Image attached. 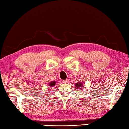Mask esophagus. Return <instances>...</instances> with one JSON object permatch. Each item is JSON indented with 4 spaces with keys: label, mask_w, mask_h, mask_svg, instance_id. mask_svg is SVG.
Here are the masks:
<instances>
[{
    "label": "esophagus",
    "mask_w": 129,
    "mask_h": 129,
    "mask_svg": "<svg viewBox=\"0 0 129 129\" xmlns=\"http://www.w3.org/2000/svg\"><path fill=\"white\" fill-rule=\"evenodd\" d=\"M69 80H63V83L64 84H67L68 82H69Z\"/></svg>",
    "instance_id": "34e87169"
}]
</instances>
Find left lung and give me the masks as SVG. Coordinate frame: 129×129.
<instances>
[{
	"label": "left lung",
	"mask_w": 129,
	"mask_h": 129,
	"mask_svg": "<svg viewBox=\"0 0 129 129\" xmlns=\"http://www.w3.org/2000/svg\"><path fill=\"white\" fill-rule=\"evenodd\" d=\"M75 86H76V87H78V88L80 89L81 90L82 88V86H83V84H82V82H77L76 84H75Z\"/></svg>",
	"instance_id": "1"
}]
</instances>
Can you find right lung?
I'll return each mask as SVG.
<instances>
[{"instance_id": "1", "label": "right lung", "mask_w": 129, "mask_h": 129, "mask_svg": "<svg viewBox=\"0 0 129 129\" xmlns=\"http://www.w3.org/2000/svg\"><path fill=\"white\" fill-rule=\"evenodd\" d=\"M55 84H56V81H51V82H50L49 83V86H50V87H53V86L55 85Z\"/></svg>"}]
</instances>
